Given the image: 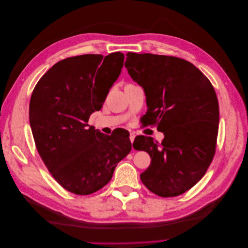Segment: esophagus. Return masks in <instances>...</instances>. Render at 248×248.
<instances>
[{"instance_id": "obj_1", "label": "esophagus", "mask_w": 248, "mask_h": 248, "mask_svg": "<svg viewBox=\"0 0 248 248\" xmlns=\"http://www.w3.org/2000/svg\"><path fill=\"white\" fill-rule=\"evenodd\" d=\"M129 138H130L131 143H133V142H134V139H135V133L131 132V133H130V135H129Z\"/></svg>"}]
</instances>
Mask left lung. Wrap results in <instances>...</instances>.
Wrapping results in <instances>:
<instances>
[{
    "label": "left lung",
    "instance_id": "1",
    "mask_svg": "<svg viewBox=\"0 0 248 248\" xmlns=\"http://www.w3.org/2000/svg\"><path fill=\"white\" fill-rule=\"evenodd\" d=\"M126 56L128 74L145 93V120L164 135L161 143L152 137L135 138L133 147L151 157L141 182L163 198L182 195L203 178L215 155V90L201 70L182 58L134 52Z\"/></svg>",
    "mask_w": 248,
    "mask_h": 248
}]
</instances>
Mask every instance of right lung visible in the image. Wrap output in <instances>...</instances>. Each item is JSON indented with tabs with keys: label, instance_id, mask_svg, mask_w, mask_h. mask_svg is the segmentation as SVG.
I'll return each instance as SVG.
<instances>
[{
	"label": "right lung",
	"instance_id": "right-lung-1",
	"mask_svg": "<svg viewBox=\"0 0 248 248\" xmlns=\"http://www.w3.org/2000/svg\"><path fill=\"white\" fill-rule=\"evenodd\" d=\"M123 62L121 52L68 57L47 70L34 88L29 120L35 144L53 178L70 193L99 191L131 150L126 130L106 135L88 124Z\"/></svg>",
	"mask_w": 248,
	"mask_h": 248
}]
</instances>
